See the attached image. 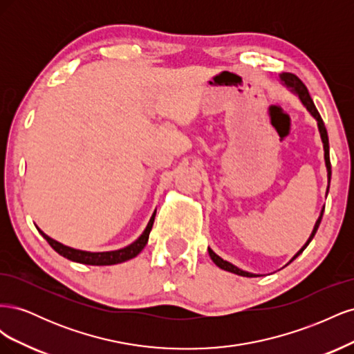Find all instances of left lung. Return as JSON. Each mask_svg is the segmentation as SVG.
Wrapping results in <instances>:
<instances>
[{"label": "left lung", "instance_id": "obj_1", "mask_svg": "<svg viewBox=\"0 0 354 354\" xmlns=\"http://www.w3.org/2000/svg\"><path fill=\"white\" fill-rule=\"evenodd\" d=\"M281 81L283 82V85H286L288 88H291L292 93H295V94L298 95V99L301 100V103L304 104V108H306V109L310 112V115H312V116L315 118V120L317 121V128H319V133H320V138H322V143H324L325 165H326V171H328V187H326V195H328V192H329V183H330V160H329V140H328V133H326L325 124H324V121H322V118H320V115H319V112H317V109H316V106H315L312 97H310L308 90H307V87L303 84L301 80H299L298 77H295L294 73L283 72V73H281ZM324 211H325V207L322 208V211H320V216H319V218H317V221H316V224H315L313 232H312V234H310V238H308L307 242L303 245V248L299 250V251L292 257L291 261H289V263H292V261L297 259V257L307 248V245H308L310 242H312V239L315 238V234H316V232H317V229H319V224H320V221H322ZM208 254H209V257H211V260H212L214 263H216V266H218L220 269H223V270L234 273V274H239V276H245V277H257V276H260V274H254V273H250V272H245V270L239 269V267H236L234 264H232V263H229V261H226V260H223L221 257H218L211 248H208ZM289 263H288V264H289Z\"/></svg>", "mask_w": 354, "mask_h": 354}]
</instances>
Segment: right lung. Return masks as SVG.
<instances>
[{"label":"right lung","mask_w":354,"mask_h":354,"mask_svg":"<svg viewBox=\"0 0 354 354\" xmlns=\"http://www.w3.org/2000/svg\"><path fill=\"white\" fill-rule=\"evenodd\" d=\"M155 214H156V211L152 214V217H151V220H149L145 232L140 234V236H138L137 241L125 246V248L116 250V251H106V252H90V251H81V250L71 248V246H66L55 239H51L41 229H38V227L37 229L42 234V238H44L50 243L53 250L71 261L81 263V264H90V266H112V264L131 260L137 254H140V251L145 248L147 241H149V233H151L152 226H153Z\"/></svg>","instance_id":"right-lung-1"}]
</instances>
